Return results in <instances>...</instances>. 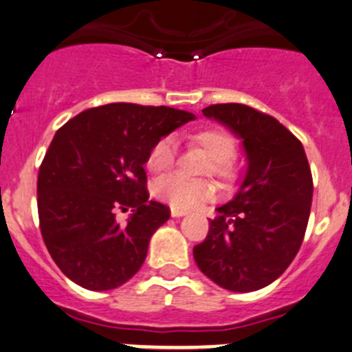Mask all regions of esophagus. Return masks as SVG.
I'll list each match as a JSON object with an SVG mask.
<instances>
[{
    "mask_svg": "<svg viewBox=\"0 0 352 352\" xmlns=\"http://www.w3.org/2000/svg\"><path fill=\"white\" fill-rule=\"evenodd\" d=\"M171 215L173 217H183V215H186V212L179 210V208H171Z\"/></svg>",
    "mask_w": 352,
    "mask_h": 352,
    "instance_id": "esophagus-1",
    "label": "esophagus"
}]
</instances>
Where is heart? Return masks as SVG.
Returning <instances> with one entry per match:
<instances>
[{
  "instance_id": "heart-1",
  "label": "heart",
  "mask_w": 352,
  "mask_h": 352,
  "mask_svg": "<svg viewBox=\"0 0 352 352\" xmlns=\"http://www.w3.org/2000/svg\"><path fill=\"white\" fill-rule=\"evenodd\" d=\"M190 142L200 147L210 157L207 173L229 179L234 175L232 159L236 157V140L228 130L219 126H207L195 131ZM176 142L173 137H162L155 142L147 154L145 166L154 175H162L175 166ZM154 195L162 201H168L173 208L191 210L215 197V186L210 181L186 179L183 176H166L154 183Z\"/></svg>"
}]
</instances>
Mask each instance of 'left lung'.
Returning a JSON list of instances; mask_svg holds the SVG:
<instances>
[{
    "mask_svg": "<svg viewBox=\"0 0 352 352\" xmlns=\"http://www.w3.org/2000/svg\"><path fill=\"white\" fill-rule=\"evenodd\" d=\"M204 116L243 140L248 171L193 248L198 269L234 293L262 289L291 265L305 238L313 177L302 144L270 114L245 104H212Z\"/></svg>",
    "mask_w": 352,
    "mask_h": 352,
    "instance_id": "left-lung-1",
    "label": "left lung"
}]
</instances>
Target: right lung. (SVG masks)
<instances>
[{
	"mask_svg": "<svg viewBox=\"0 0 352 352\" xmlns=\"http://www.w3.org/2000/svg\"><path fill=\"white\" fill-rule=\"evenodd\" d=\"M166 106L90 107L54 135L37 177L39 228L63 274L90 291L121 286L140 270L155 229L171 215L148 201L144 164L152 145L193 120ZM118 210H132L123 226Z\"/></svg>",
	"mask_w": 352,
	"mask_h": 352,
	"instance_id": "obj_1",
	"label": "right lung"
}]
</instances>
